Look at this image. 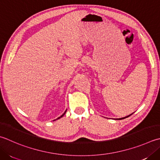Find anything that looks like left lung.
<instances>
[{
	"label": "left lung",
	"instance_id": "obj_1",
	"mask_svg": "<svg viewBox=\"0 0 160 160\" xmlns=\"http://www.w3.org/2000/svg\"><path fill=\"white\" fill-rule=\"evenodd\" d=\"M133 114V113H132ZM132 114H131L130 115H128V116H127V117H123V118H116V119H118V120H121V119H124V118H128V117H129L130 116H131L132 115Z\"/></svg>",
	"mask_w": 160,
	"mask_h": 160
}]
</instances>
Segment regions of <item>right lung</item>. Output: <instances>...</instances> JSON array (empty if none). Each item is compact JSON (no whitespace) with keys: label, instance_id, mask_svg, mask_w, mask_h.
<instances>
[{"label":"right lung","instance_id":"add662e5","mask_svg":"<svg viewBox=\"0 0 160 160\" xmlns=\"http://www.w3.org/2000/svg\"><path fill=\"white\" fill-rule=\"evenodd\" d=\"M66 112H67V110H66V111H65V112H64V114H62V116H61V117H59V118H57V119H59V118H61V117H63V116H64V114H65V113H66Z\"/></svg>","mask_w":160,"mask_h":160}]
</instances>
